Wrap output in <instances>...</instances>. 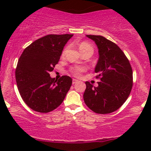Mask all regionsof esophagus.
I'll list each match as a JSON object with an SVG mask.
<instances>
[{"instance_id":"obj_1","label":"esophagus","mask_w":151,"mask_h":151,"mask_svg":"<svg viewBox=\"0 0 151 151\" xmlns=\"http://www.w3.org/2000/svg\"><path fill=\"white\" fill-rule=\"evenodd\" d=\"M77 83H78V80H76V79H73V80H72V84H73V85L77 84Z\"/></svg>"}]
</instances>
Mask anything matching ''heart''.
<instances>
[{"mask_svg": "<svg viewBox=\"0 0 151 151\" xmlns=\"http://www.w3.org/2000/svg\"><path fill=\"white\" fill-rule=\"evenodd\" d=\"M66 49L65 48L63 50V51L62 52V55H64L65 53H66ZM79 49H80V51L81 52L82 54L85 52H93V47L90 45L89 43L86 42H83L79 45ZM85 70V67H74V68H72L71 69V73L74 74L76 77H79L80 75L82 72H83Z\"/></svg>", "mask_w": 151, "mask_h": 151, "instance_id": "obj_1", "label": "heart"}]
</instances>
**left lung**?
Masks as SVG:
<instances>
[{
  "label": "left lung",
  "instance_id": "8db88e82",
  "mask_svg": "<svg viewBox=\"0 0 151 151\" xmlns=\"http://www.w3.org/2000/svg\"><path fill=\"white\" fill-rule=\"evenodd\" d=\"M86 36L93 40L99 49L95 72L101 81L98 82V87L85 82L84 101L96 113H111L119 109L130 94L133 85L132 66L116 44L101 36Z\"/></svg>",
  "mask_w": 151,
  "mask_h": 151
}]
</instances>
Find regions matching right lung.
I'll list each match as a JSON object with an SVG mask.
<instances>
[{
    "mask_svg": "<svg viewBox=\"0 0 151 151\" xmlns=\"http://www.w3.org/2000/svg\"><path fill=\"white\" fill-rule=\"evenodd\" d=\"M73 34L47 35L24 50L15 71L21 97L30 109L42 113L58 107L66 97L72 79L52 78L50 71L58 63L65 45Z\"/></svg>",
    "mask_w": 151,
    "mask_h": 151,
    "instance_id": "obj_1",
    "label": "right lung"
}]
</instances>
